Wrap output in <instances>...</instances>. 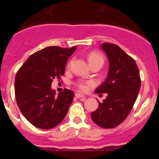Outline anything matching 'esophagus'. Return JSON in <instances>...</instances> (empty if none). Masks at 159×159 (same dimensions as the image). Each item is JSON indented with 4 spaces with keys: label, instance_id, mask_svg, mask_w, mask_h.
Wrapping results in <instances>:
<instances>
[{
    "label": "esophagus",
    "instance_id": "obj_1",
    "mask_svg": "<svg viewBox=\"0 0 159 159\" xmlns=\"http://www.w3.org/2000/svg\"><path fill=\"white\" fill-rule=\"evenodd\" d=\"M75 96H76L78 98H85V96L83 94H81V93H75Z\"/></svg>",
    "mask_w": 159,
    "mask_h": 159
}]
</instances>
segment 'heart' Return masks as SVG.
<instances>
[{
    "mask_svg": "<svg viewBox=\"0 0 159 159\" xmlns=\"http://www.w3.org/2000/svg\"><path fill=\"white\" fill-rule=\"evenodd\" d=\"M89 64L93 63H101L103 65L104 63V57L102 55L99 53L95 52H91L90 53V54L89 55ZM92 84V82L91 81H87V82H84V81H79L78 83V86L80 89L83 90V91H86L89 88V85Z\"/></svg>",
    "mask_w": 159,
    "mask_h": 159,
    "instance_id": "1",
    "label": "heart"
}]
</instances>
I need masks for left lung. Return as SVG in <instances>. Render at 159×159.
<instances>
[{"mask_svg":"<svg viewBox=\"0 0 159 159\" xmlns=\"http://www.w3.org/2000/svg\"><path fill=\"white\" fill-rule=\"evenodd\" d=\"M101 49L109 62L108 76L96 89V94L107 93L102 103L91 113L93 121L104 129H112L125 121L133 108L141 88L139 70L134 59L118 45L103 43Z\"/></svg>","mask_w":159,"mask_h":159,"instance_id":"obj_1","label":"left lung"}]
</instances>
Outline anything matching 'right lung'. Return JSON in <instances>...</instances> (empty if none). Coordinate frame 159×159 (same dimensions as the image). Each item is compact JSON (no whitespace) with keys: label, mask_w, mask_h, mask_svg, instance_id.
I'll return each mask as SVG.
<instances>
[{"label":"right lung","mask_w":159,"mask_h":159,"mask_svg":"<svg viewBox=\"0 0 159 159\" xmlns=\"http://www.w3.org/2000/svg\"><path fill=\"white\" fill-rule=\"evenodd\" d=\"M77 49L51 46L30 55L16 75L14 91L20 111L30 124L51 129L66 116L74 92L65 89L56 96L53 79L65 74L68 58Z\"/></svg>","instance_id":"right-lung-1"}]
</instances>
